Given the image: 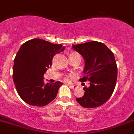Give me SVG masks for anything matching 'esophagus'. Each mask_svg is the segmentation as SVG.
<instances>
[{
	"label": "esophagus",
	"mask_w": 134,
	"mask_h": 134,
	"mask_svg": "<svg viewBox=\"0 0 134 134\" xmlns=\"http://www.w3.org/2000/svg\"><path fill=\"white\" fill-rule=\"evenodd\" d=\"M69 86H70V88H71V89H75V88H77V87L76 85H69Z\"/></svg>",
	"instance_id": "esophagus-1"
}]
</instances>
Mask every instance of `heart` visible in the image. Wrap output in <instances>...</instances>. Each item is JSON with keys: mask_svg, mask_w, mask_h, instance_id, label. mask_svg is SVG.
I'll return each mask as SVG.
<instances>
[{"mask_svg": "<svg viewBox=\"0 0 134 134\" xmlns=\"http://www.w3.org/2000/svg\"><path fill=\"white\" fill-rule=\"evenodd\" d=\"M76 55V54H75V53H71V54H70V55ZM74 74H69V75H68L66 76L65 80L67 81H70V80L74 77Z\"/></svg>", "mask_w": 134, "mask_h": 134, "instance_id": "1", "label": "heart"}]
</instances>
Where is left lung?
I'll use <instances>...</instances> for the list:
<instances>
[{
    "mask_svg": "<svg viewBox=\"0 0 134 134\" xmlns=\"http://www.w3.org/2000/svg\"><path fill=\"white\" fill-rule=\"evenodd\" d=\"M74 50L85 60L81 82L90 81L89 87H85V94L77 98V103L84 108L98 107L111 97L116 85L118 67L115 57L104 44L91 41L80 44H72Z\"/></svg>",
    "mask_w": 134,
    "mask_h": 134,
    "instance_id": "1",
    "label": "left lung"
}]
</instances>
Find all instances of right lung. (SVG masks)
Instances as JSON below:
<instances>
[{
  "mask_svg": "<svg viewBox=\"0 0 134 134\" xmlns=\"http://www.w3.org/2000/svg\"><path fill=\"white\" fill-rule=\"evenodd\" d=\"M61 44L34 38L24 42L14 59L13 79L19 96L25 103L44 107L57 95L63 83H44V74L52 64L55 55L64 51Z\"/></svg>",
  "mask_w": 134,
  "mask_h": 134,
  "instance_id": "right-lung-1",
  "label": "right lung"
}]
</instances>
